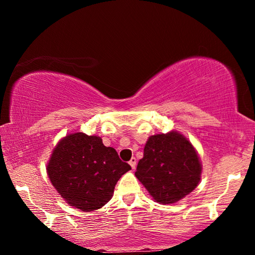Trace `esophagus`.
Returning a JSON list of instances; mask_svg holds the SVG:
<instances>
[{
	"instance_id": "34e87169",
	"label": "esophagus",
	"mask_w": 255,
	"mask_h": 255,
	"mask_svg": "<svg viewBox=\"0 0 255 255\" xmlns=\"http://www.w3.org/2000/svg\"><path fill=\"white\" fill-rule=\"evenodd\" d=\"M136 163H137V161H136V158H135V157H131V158H130V161H129V165L131 166V169H132V170H135V169H136Z\"/></svg>"
}]
</instances>
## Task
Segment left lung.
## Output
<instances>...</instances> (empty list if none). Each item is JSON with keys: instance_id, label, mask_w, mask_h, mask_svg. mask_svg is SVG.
Segmentation results:
<instances>
[{"instance_id": "left-lung-1", "label": "left lung", "mask_w": 255, "mask_h": 255, "mask_svg": "<svg viewBox=\"0 0 255 255\" xmlns=\"http://www.w3.org/2000/svg\"><path fill=\"white\" fill-rule=\"evenodd\" d=\"M201 172L196 148L182 133L172 130L148 137L135 175L155 201L167 205L192 192Z\"/></svg>"}]
</instances>
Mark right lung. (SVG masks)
<instances>
[{
    "mask_svg": "<svg viewBox=\"0 0 255 255\" xmlns=\"http://www.w3.org/2000/svg\"><path fill=\"white\" fill-rule=\"evenodd\" d=\"M131 170L101 137L68 133L53 149L47 163L51 184L64 200L83 211L100 209L114 196L122 176Z\"/></svg>",
    "mask_w": 255,
    "mask_h": 255,
    "instance_id": "right-lung-1",
    "label": "right lung"
}]
</instances>
